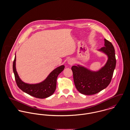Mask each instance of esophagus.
<instances>
[{"label": "esophagus", "mask_w": 130, "mask_h": 130, "mask_svg": "<svg viewBox=\"0 0 130 130\" xmlns=\"http://www.w3.org/2000/svg\"><path fill=\"white\" fill-rule=\"evenodd\" d=\"M68 63L69 64V65H72L74 63V60H73V59H69L68 60Z\"/></svg>", "instance_id": "esophagus-1"}]
</instances>
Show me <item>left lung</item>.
I'll use <instances>...</instances> for the list:
<instances>
[{"mask_svg": "<svg viewBox=\"0 0 130 130\" xmlns=\"http://www.w3.org/2000/svg\"><path fill=\"white\" fill-rule=\"evenodd\" d=\"M104 40L105 46L99 51L106 54L108 59L101 69L93 72L79 65L72 67L75 88L82 94H95L106 88L111 83L116 64L115 51L111 42L106 39Z\"/></svg>", "mask_w": 130, "mask_h": 130, "instance_id": "left-lung-1", "label": "left lung"}]
</instances>
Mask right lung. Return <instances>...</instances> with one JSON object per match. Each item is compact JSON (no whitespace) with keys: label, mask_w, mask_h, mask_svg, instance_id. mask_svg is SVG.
<instances>
[{"label":"right lung","mask_w":130,"mask_h":130,"mask_svg":"<svg viewBox=\"0 0 130 130\" xmlns=\"http://www.w3.org/2000/svg\"><path fill=\"white\" fill-rule=\"evenodd\" d=\"M16 56L13 62V71L15 79L19 88L23 92L39 99H44L52 95L55 92L57 76L64 68L62 65L53 71L43 82L37 84H28L22 82L19 77L15 67Z\"/></svg>","instance_id":"1"}]
</instances>
